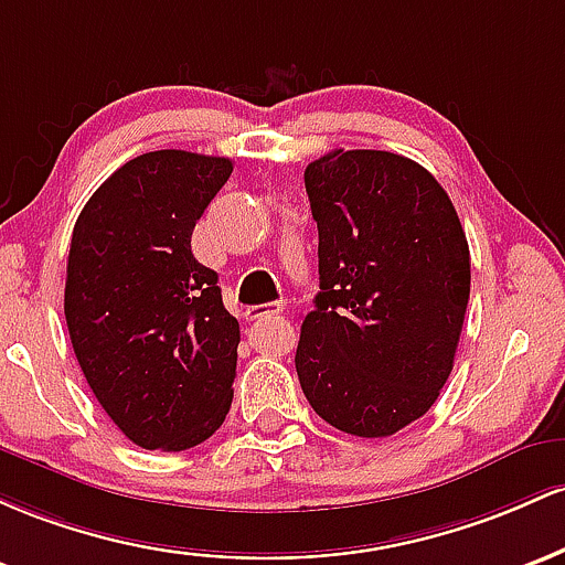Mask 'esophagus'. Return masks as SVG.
Wrapping results in <instances>:
<instances>
[{
  "mask_svg": "<svg viewBox=\"0 0 565 565\" xmlns=\"http://www.w3.org/2000/svg\"><path fill=\"white\" fill-rule=\"evenodd\" d=\"M285 309V301H269V303H256V307H248V315L250 320H264V317H271V315H280Z\"/></svg>",
  "mask_w": 565,
  "mask_h": 565,
  "instance_id": "obj_1",
  "label": "esophagus"
}]
</instances>
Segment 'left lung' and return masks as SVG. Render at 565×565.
I'll return each instance as SVG.
<instances>
[{
  "label": "left lung",
  "mask_w": 565,
  "mask_h": 565,
  "mask_svg": "<svg viewBox=\"0 0 565 565\" xmlns=\"http://www.w3.org/2000/svg\"><path fill=\"white\" fill-rule=\"evenodd\" d=\"M320 294L296 373L320 419L390 437L429 411L454 367L470 248L446 189L408 157L335 149L303 170Z\"/></svg>",
  "instance_id": "left-lung-1"
}]
</instances>
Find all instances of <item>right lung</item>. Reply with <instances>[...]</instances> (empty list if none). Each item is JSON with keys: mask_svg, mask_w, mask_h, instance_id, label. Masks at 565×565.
Segmentation results:
<instances>
[{"mask_svg": "<svg viewBox=\"0 0 565 565\" xmlns=\"http://www.w3.org/2000/svg\"><path fill=\"white\" fill-rule=\"evenodd\" d=\"M232 160L146 151L95 189L66 266L68 335L100 408L149 451H186L232 405L239 322L192 232Z\"/></svg>", "mask_w": 565, "mask_h": 565, "instance_id": "add662e5", "label": "right lung"}]
</instances>
